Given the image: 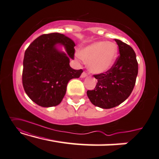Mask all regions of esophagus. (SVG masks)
Here are the masks:
<instances>
[{
	"mask_svg": "<svg viewBox=\"0 0 159 159\" xmlns=\"http://www.w3.org/2000/svg\"><path fill=\"white\" fill-rule=\"evenodd\" d=\"M86 77H87L86 73H85V72L82 73V74L80 75V78H82V79H84V78H86Z\"/></svg>",
	"mask_w": 159,
	"mask_h": 159,
	"instance_id": "obj_1",
	"label": "esophagus"
}]
</instances>
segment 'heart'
<instances>
[{
  "label": "heart",
  "mask_w": 159,
  "mask_h": 159,
  "mask_svg": "<svg viewBox=\"0 0 159 159\" xmlns=\"http://www.w3.org/2000/svg\"><path fill=\"white\" fill-rule=\"evenodd\" d=\"M118 55L115 43L96 41L80 49L77 56L87 62L89 70L94 74H103L113 67Z\"/></svg>",
  "instance_id": "b5f03b06"
}]
</instances>
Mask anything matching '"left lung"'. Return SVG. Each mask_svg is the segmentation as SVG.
I'll use <instances>...</instances> for the list:
<instances>
[{
  "label": "left lung",
  "mask_w": 159,
  "mask_h": 159,
  "mask_svg": "<svg viewBox=\"0 0 159 159\" xmlns=\"http://www.w3.org/2000/svg\"><path fill=\"white\" fill-rule=\"evenodd\" d=\"M120 56L113 67L103 74L95 75L97 84L94 90L87 91L89 100L99 108L116 107L129 98L138 75L136 53L131 46L115 39Z\"/></svg>",
  "instance_id": "1"
}]
</instances>
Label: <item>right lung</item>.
<instances>
[{"label":"right lung","instance_id":"right-lung-1","mask_svg":"<svg viewBox=\"0 0 159 159\" xmlns=\"http://www.w3.org/2000/svg\"><path fill=\"white\" fill-rule=\"evenodd\" d=\"M75 46L70 38L52 33L38 37L28 46L23 58L22 81L25 93L34 103L46 108L58 105L68 81L81 75L82 69L74 70L69 64Z\"/></svg>","mask_w":159,"mask_h":159}]
</instances>
